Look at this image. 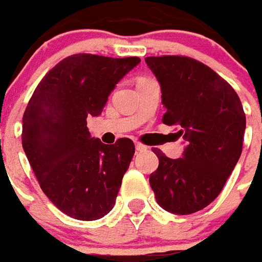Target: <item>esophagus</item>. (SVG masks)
Returning a JSON list of instances; mask_svg holds the SVG:
<instances>
[{
	"label": "esophagus",
	"instance_id": "esophagus-1",
	"mask_svg": "<svg viewBox=\"0 0 262 262\" xmlns=\"http://www.w3.org/2000/svg\"><path fill=\"white\" fill-rule=\"evenodd\" d=\"M136 150L137 151H146L147 147H146L144 144H142V143H136Z\"/></svg>",
	"mask_w": 262,
	"mask_h": 262
}]
</instances>
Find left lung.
I'll return each mask as SVG.
<instances>
[{
	"label": "left lung",
	"instance_id": "8db88e82",
	"mask_svg": "<svg viewBox=\"0 0 262 262\" xmlns=\"http://www.w3.org/2000/svg\"><path fill=\"white\" fill-rule=\"evenodd\" d=\"M146 63L161 85L163 123L176 126L187 140L181 159L153 148L159 168L150 176V187L165 210L195 213L217 198L240 159L246 114L233 86L201 61L151 56Z\"/></svg>",
	"mask_w": 262,
	"mask_h": 262
}]
</instances>
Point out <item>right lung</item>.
<instances>
[{
  "label": "right lung",
  "mask_w": 262,
  "mask_h": 262,
  "mask_svg": "<svg viewBox=\"0 0 262 262\" xmlns=\"http://www.w3.org/2000/svg\"><path fill=\"white\" fill-rule=\"evenodd\" d=\"M140 63L78 53L66 57L37 84L22 122V147L45 195L78 220L111 212L135 144L122 137L103 144L90 136L86 118L98 116L118 81Z\"/></svg>",
  "instance_id": "obj_1"
}]
</instances>
